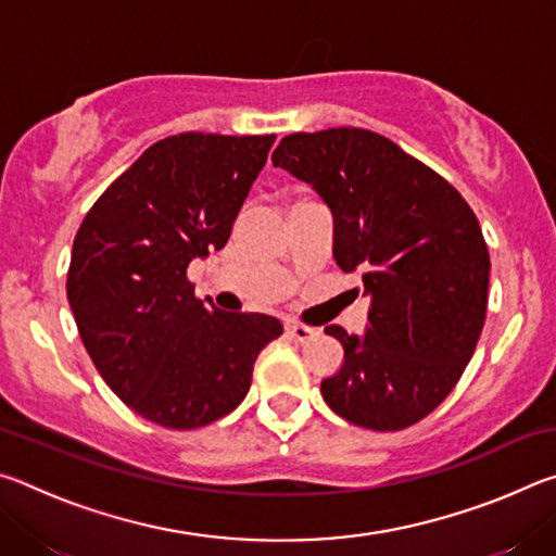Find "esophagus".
Returning a JSON list of instances; mask_svg holds the SVG:
<instances>
[{
  "mask_svg": "<svg viewBox=\"0 0 556 556\" xmlns=\"http://www.w3.org/2000/svg\"><path fill=\"white\" fill-rule=\"evenodd\" d=\"M287 333L294 338V341H312L314 336H318V328H312V326H304V324H296V321H289L287 324Z\"/></svg>",
  "mask_w": 556,
  "mask_h": 556,
  "instance_id": "1",
  "label": "esophagus"
}]
</instances>
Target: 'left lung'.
<instances>
[{
    "instance_id": "left-lung-1",
    "label": "left lung",
    "mask_w": 556,
    "mask_h": 556,
    "mask_svg": "<svg viewBox=\"0 0 556 556\" xmlns=\"http://www.w3.org/2000/svg\"><path fill=\"white\" fill-rule=\"evenodd\" d=\"M271 164L321 195L333 215V257L361 271L365 333L326 326L343 345L321 382L351 425L400 431L448 397L483 331L491 257L476 213L454 186L361 127L299 131Z\"/></svg>"
}]
</instances>
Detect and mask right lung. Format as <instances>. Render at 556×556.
<instances>
[{
	"mask_svg": "<svg viewBox=\"0 0 556 556\" xmlns=\"http://www.w3.org/2000/svg\"><path fill=\"white\" fill-rule=\"evenodd\" d=\"M275 135L166 137L112 184L73 240L68 304L110 390L154 425L199 429L244 400L265 314L195 299L186 269L223 250Z\"/></svg>",
	"mask_w": 556,
	"mask_h": 556,
	"instance_id": "1",
	"label": "right lung"
}]
</instances>
